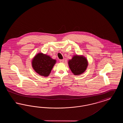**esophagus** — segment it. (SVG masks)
Here are the masks:
<instances>
[{
    "mask_svg": "<svg viewBox=\"0 0 123 123\" xmlns=\"http://www.w3.org/2000/svg\"><path fill=\"white\" fill-rule=\"evenodd\" d=\"M64 59H60V60H59V62H60V63H63V62H64Z\"/></svg>",
    "mask_w": 123,
    "mask_h": 123,
    "instance_id": "obj_1",
    "label": "esophagus"
}]
</instances>
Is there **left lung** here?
Instances as JSON below:
<instances>
[{
	"mask_svg": "<svg viewBox=\"0 0 123 123\" xmlns=\"http://www.w3.org/2000/svg\"><path fill=\"white\" fill-rule=\"evenodd\" d=\"M68 64L72 73L74 75H79L86 70L88 63L84 57L76 55L69 61Z\"/></svg>",
	"mask_w": 123,
	"mask_h": 123,
	"instance_id": "obj_1",
	"label": "left lung"
}]
</instances>
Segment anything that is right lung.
<instances>
[{"mask_svg": "<svg viewBox=\"0 0 123 123\" xmlns=\"http://www.w3.org/2000/svg\"><path fill=\"white\" fill-rule=\"evenodd\" d=\"M56 60L42 53L37 54L32 61V67L35 72L42 76H47L56 63Z\"/></svg>", "mask_w": 123, "mask_h": 123, "instance_id": "obj_1", "label": "right lung"}]
</instances>
